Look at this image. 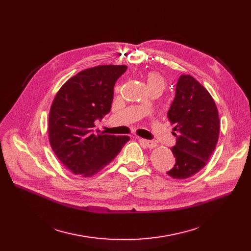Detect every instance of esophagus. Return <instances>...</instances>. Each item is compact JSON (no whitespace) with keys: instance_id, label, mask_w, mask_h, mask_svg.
<instances>
[{"instance_id":"34e87169","label":"esophagus","mask_w":251,"mask_h":251,"mask_svg":"<svg viewBox=\"0 0 251 251\" xmlns=\"http://www.w3.org/2000/svg\"><path fill=\"white\" fill-rule=\"evenodd\" d=\"M137 139L143 143L144 146L148 147L149 149H154L156 147V143L154 141H151V140H148V139H143V138H140V137H137Z\"/></svg>"}]
</instances>
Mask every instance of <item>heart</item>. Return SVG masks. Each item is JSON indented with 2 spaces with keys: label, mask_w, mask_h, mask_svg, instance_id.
Returning a JSON list of instances; mask_svg holds the SVG:
<instances>
[{
  "label": "heart",
  "mask_w": 251,
  "mask_h": 251,
  "mask_svg": "<svg viewBox=\"0 0 251 251\" xmlns=\"http://www.w3.org/2000/svg\"><path fill=\"white\" fill-rule=\"evenodd\" d=\"M147 83L149 86L150 90L152 89H161L164 90L166 87V79L164 78V76L156 72V71H151L149 73H147Z\"/></svg>",
  "instance_id": "obj_1"
}]
</instances>
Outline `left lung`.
Instances as JSON below:
<instances>
[{
  "mask_svg": "<svg viewBox=\"0 0 251 251\" xmlns=\"http://www.w3.org/2000/svg\"><path fill=\"white\" fill-rule=\"evenodd\" d=\"M168 120L175 125L172 151L176 163L167 174L174 179L190 178L207 164L218 143L220 119L216 102L194 77L183 74Z\"/></svg>",
  "mask_w": 251,
  "mask_h": 251,
  "instance_id": "left-lung-1",
  "label": "left lung"
}]
</instances>
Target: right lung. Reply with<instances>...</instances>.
<instances>
[{"label":"right lung","mask_w":251,"mask_h":251,"mask_svg":"<svg viewBox=\"0 0 251 251\" xmlns=\"http://www.w3.org/2000/svg\"><path fill=\"white\" fill-rule=\"evenodd\" d=\"M126 65H99L66 81L52 100L49 140L61 163L75 175H96L120 152L128 136L95 130V121L111 110L114 86Z\"/></svg>","instance_id":"obj_1"}]
</instances>
